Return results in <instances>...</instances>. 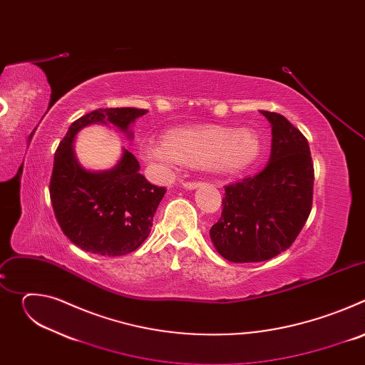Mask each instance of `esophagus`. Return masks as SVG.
Segmentation results:
<instances>
[{
    "instance_id": "1",
    "label": "esophagus",
    "mask_w": 365,
    "mask_h": 365,
    "mask_svg": "<svg viewBox=\"0 0 365 365\" xmlns=\"http://www.w3.org/2000/svg\"><path fill=\"white\" fill-rule=\"evenodd\" d=\"M182 185H183V187L195 189V187L200 186V185H202V182H196V180H185V182H182Z\"/></svg>"
}]
</instances>
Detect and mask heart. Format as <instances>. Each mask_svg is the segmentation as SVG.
Segmentation results:
<instances>
[{
	"label": "heart",
	"instance_id": "1",
	"mask_svg": "<svg viewBox=\"0 0 365 365\" xmlns=\"http://www.w3.org/2000/svg\"><path fill=\"white\" fill-rule=\"evenodd\" d=\"M165 145H141L143 160L158 168H169L178 162L235 173L251 166L262 153V141L254 131L227 127L175 130L166 134Z\"/></svg>",
	"mask_w": 365,
	"mask_h": 365
}]
</instances>
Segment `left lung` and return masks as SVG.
<instances>
[{
    "instance_id": "left-lung-1",
    "label": "left lung",
    "mask_w": 365,
    "mask_h": 365,
    "mask_svg": "<svg viewBox=\"0 0 365 365\" xmlns=\"http://www.w3.org/2000/svg\"><path fill=\"white\" fill-rule=\"evenodd\" d=\"M272 124L269 165L225 186L222 214L211 228L217 251L232 263L266 262L287 250L304 227L314 200L315 170L306 137L283 115Z\"/></svg>"
}]
</instances>
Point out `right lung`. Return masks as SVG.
Masks as SVG:
<instances>
[{
  "instance_id": "1",
  "label": "right lung",
  "mask_w": 365,
  "mask_h": 365,
  "mask_svg": "<svg viewBox=\"0 0 365 365\" xmlns=\"http://www.w3.org/2000/svg\"><path fill=\"white\" fill-rule=\"evenodd\" d=\"M145 113L137 108L88 113L72 123L55 153L48 187L51 206L63 234L85 251L117 257L137 250L151 231L166 187L151 185L138 172L134 154L125 148L113 170L88 172L78 165L72 141L82 127L92 123L108 121L128 133V125Z\"/></svg>"
}]
</instances>
